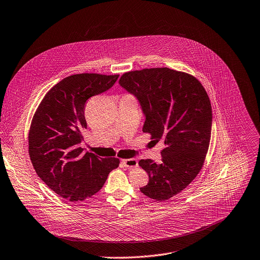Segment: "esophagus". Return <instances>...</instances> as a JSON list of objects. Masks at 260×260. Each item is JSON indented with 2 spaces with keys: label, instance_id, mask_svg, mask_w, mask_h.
<instances>
[{
  "label": "esophagus",
  "instance_id": "obj_1",
  "mask_svg": "<svg viewBox=\"0 0 260 260\" xmlns=\"http://www.w3.org/2000/svg\"><path fill=\"white\" fill-rule=\"evenodd\" d=\"M121 161L127 168H136L138 166V160L136 158H123Z\"/></svg>",
  "mask_w": 260,
  "mask_h": 260
}]
</instances>
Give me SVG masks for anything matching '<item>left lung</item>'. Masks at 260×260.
Returning a JSON list of instances; mask_svg holds the SVG:
<instances>
[{
	"label": "left lung",
	"instance_id": "obj_1",
	"mask_svg": "<svg viewBox=\"0 0 260 260\" xmlns=\"http://www.w3.org/2000/svg\"><path fill=\"white\" fill-rule=\"evenodd\" d=\"M119 84L140 102L145 114L142 131L151 139L165 140L160 164L139 160L149 177L140 191L157 201L168 200L203 167L212 122L208 94L193 75L167 67L126 72Z\"/></svg>",
	"mask_w": 260,
	"mask_h": 260
}]
</instances>
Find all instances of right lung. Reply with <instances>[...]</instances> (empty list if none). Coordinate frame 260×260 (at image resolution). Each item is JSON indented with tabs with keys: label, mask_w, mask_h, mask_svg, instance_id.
<instances>
[{
	"label": "right lung",
	"mask_w": 260,
	"mask_h": 260,
	"mask_svg": "<svg viewBox=\"0 0 260 260\" xmlns=\"http://www.w3.org/2000/svg\"><path fill=\"white\" fill-rule=\"evenodd\" d=\"M119 75L81 73L54 85L39 105L28 132V153L38 176L58 195L82 201L99 192L117 157L83 152L80 142L87 128L85 104L111 88Z\"/></svg>",
	"instance_id": "right-lung-1"
}]
</instances>
